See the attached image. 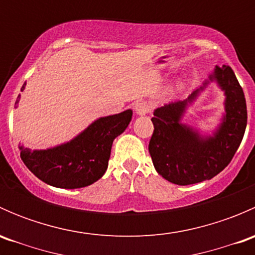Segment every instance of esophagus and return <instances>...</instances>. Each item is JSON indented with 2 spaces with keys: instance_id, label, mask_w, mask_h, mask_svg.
I'll use <instances>...</instances> for the list:
<instances>
[{
  "instance_id": "1",
  "label": "esophagus",
  "mask_w": 255,
  "mask_h": 255,
  "mask_svg": "<svg viewBox=\"0 0 255 255\" xmlns=\"http://www.w3.org/2000/svg\"><path fill=\"white\" fill-rule=\"evenodd\" d=\"M150 109H151L150 105H149L146 101L137 102V104H135V107H134L135 113L139 116H144V115H146V113H149L150 112Z\"/></svg>"
}]
</instances>
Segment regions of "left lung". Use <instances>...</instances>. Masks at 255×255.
Masks as SVG:
<instances>
[{
  "mask_svg": "<svg viewBox=\"0 0 255 255\" xmlns=\"http://www.w3.org/2000/svg\"><path fill=\"white\" fill-rule=\"evenodd\" d=\"M210 81H217L226 95V115L212 137H201L197 130L180 123L187 104L196 99L208 81L187 100L171 102L154 111L149 153L158 174L173 184L191 185L212 179L231 163L243 139L247 104L235 73L228 65L216 66Z\"/></svg>",
  "mask_w": 255,
  "mask_h": 255,
  "instance_id": "left-lung-1",
  "label": "left lung"
}]
</instances>
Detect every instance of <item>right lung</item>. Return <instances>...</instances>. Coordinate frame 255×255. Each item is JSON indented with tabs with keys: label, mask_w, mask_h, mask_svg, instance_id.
I'll list each match as a JSON object with an SVG mask.
<instances>
[{
	"label": "right lung",
	"mask_w": 255,
	"mask_h": 255,
	"mask_svg": "<svg viewBox=\"0 0 255 255\" xmlns=\"http://www.w3.org/2000/svg\"><path fill=\"white\" fill-rule=\"evenodd\" d=\"M24 86L25 82L20 91ZM132 115V110H127L99 118L73 140L45 150H32L20 145V159L38 179L51 186H89L106 173L113 140L125 132Z\"/></svg>",
	"instance_id": "add662e5"
}]
</instances>
